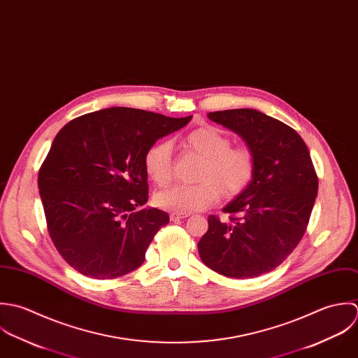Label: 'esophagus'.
Listing matches in <instances>:
<instances>
[{
  "label": "esophagus",
  "mask_w": 358,
  "mask_h": 358,
  "mask_svg": "<svg viewBox=\"0 0 358 358\" xmlns=\"http://www.w3.org/2000/svg\"><path fill=\"white\" fill-rule=\"evenodd\" d=\"M187 217H189V213H171L170 220L171 221H178V220H182V218H187Z\"/></svg>",
  "instance_id": "34e87169"
}]
</instances>
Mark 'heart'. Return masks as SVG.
<instances>
[{
  "instance_id": "obj_1",
  "label": "heart",
  "mask_w": 358,
  "mask_h": 358,
  "mask_svg": "<svg viewBox=\"0 0 358 358\" xmlns=\"http://www.w3.org/2000/svg\"><path fill=\"white\" fill-rule=\"evenodd\" d=\"M184 148L202 159L194 185H174L155 195V203L173 213L202 210L220 198H235L243 192L256 171L255 153L246 146H232V140L215 126H202L182 141ZM146 176L157 185L166 187L173 177L171 143L150 145L143 156Z\"/></svg>"
}]
</instances>
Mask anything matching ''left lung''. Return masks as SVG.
<instances>
[{"mask_svg": "<svg viewBox=\"0 0 358 358\" xmlns=\"http://www.w3.org/2000/svg\"><path fill=\"white\" fill-rule=\"evenodd\" d=\"M255 153L248 188L222 208L228 222L209 215L198 243L202 262L231 278H255L278 267L300 242L318 192L307 145L285 123L256 109L210 112Z\"/></svg>", "mask_w": 358, "mask_h": 358, "instance_id": "left-lung-1", "label": "left lung"}]
</instances>
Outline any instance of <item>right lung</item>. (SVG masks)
<instances>
[{
  "mask_svg": "<svg viewBox=\"0 0 358 358\" xmlns=\"http://www.w3.org/2000/svg\"><path fill=\"white\" fill-rule=\"evenodd\" d=\"M192 116L108 108L69 122L38 173L50 236L76 271L110 280L137 270L169 215L148 202L146 149Z\"/></svg>",
  "mask_w": 358,
  "mask_h": 358,
  "instance_id": "1",
  "label": "right lung"
}]
</instances>
